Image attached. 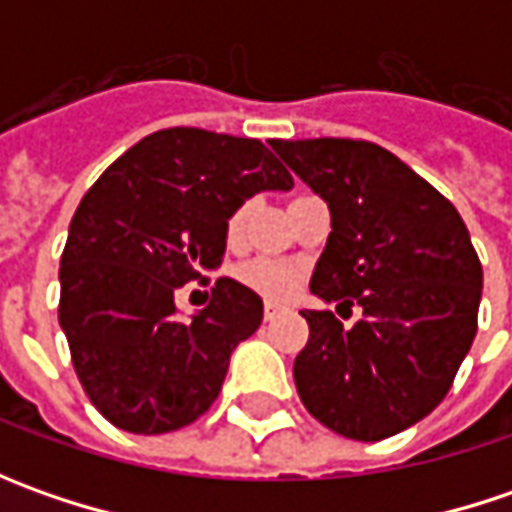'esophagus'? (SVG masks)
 Here are the masks:
<instances>
[{
	"instance_id": "obj_1",
	"label": "esophagus",
	"mask_w": 512,
	"mask_h": 512,
	"mask_svg": "<svg viewBox=\"0 0 512 512\" xmlns=\"http://www.w3.org/2000/svg\"><path fill=\"white\" fill-rule=\"evenodd\" d=\"M282 310H285V307L276 305V302H265V319H267V322H270V319H276V316H279Z\"/></svg>"
}]
</instances>
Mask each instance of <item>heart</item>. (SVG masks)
I'll use <instances>...</instances> for the list:
<instances>
[{
    "mask_svg": "<svg viewBox=\"0 0 512 512\" xmlns=\"http://www.w3.org/2000/svg\"><path fill=\"white\" fill-rule=\"evenodd\" d=\"M247 216H250V202H242L230 216H227L225 236L227 242H239L245 233ZM233 279L247 290L265 296V299H276L282 302L287 296L296 293V287L302 285V273L299 267L285 265V262H270V259H253L233 270Z\"/></svg>",
    "mask_w": 512,
    "mask_h": 512,
    "instance_id": "b5f03b06",
    "label": "heart"
}]
</instances>
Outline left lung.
<instances>
[{
  "label": "left lung",
  "instance_id": "1",
  "mask_svg": "<svg viewBox=\"0 0 512 512\" xmlns=\"http://www.w3.org/2000/svg\"><path fill=\"white\" fill-rule=\"evenodd\" d=\"M270 148L330 207L310 290L362 307L353 327L302 310L310 339L293 362L299 399L333 433L382 442L447 396L476 339L482 262L459 210L390 150L327 136Z\"/></svg>",
  "mask_w": 512,
  "mask_h": 512
}]
</instances>
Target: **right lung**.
<instances>
[{"label": "right lung", "instance_id": "1", "mask_svg": "<svg viewBox=\"0 0 512 512\" xmlns=\"http://www.w3.org/2000/svg\"><path fill=\"white\" fill-rule=\"evenodd\" d=\"M293 176L259 142L168 128L122 153L76 207L59 267V325L93 407L119 430L159 436L216 402L230 353L262 325V299L216 279L179 319L173 293L222 265L227 216Z\"/></svg>", "mask_w": 512, "mask_h": 512}]
</instances>
